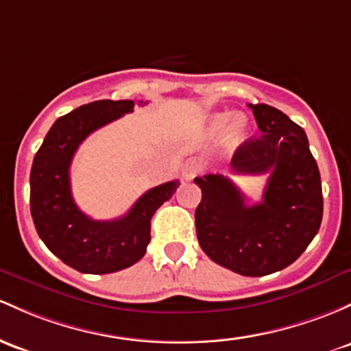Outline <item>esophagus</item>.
I'll use <instances>...</instances> for the list:
<instances>
[{
	"label": "esophagus",
	"instance_id": "esophagus-1",
	"mask_svg": "<svg viewBox=\"0 0 351 351\" xmlns=\"http://www.w3.org/2000/svg\"><path fill=\"white\" fill-rule=\"evenodd\" d=\"M198 173H199V167L196 165V161H193V160L186 161L183 169H182V176H183V180H186V182H191V180H193L195 176L198 175Z\"/></svg>",
	"mask_w": 351,
	"mask_h": 351
}]
</instances>
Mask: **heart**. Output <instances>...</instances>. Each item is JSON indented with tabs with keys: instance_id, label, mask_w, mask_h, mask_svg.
I'll use <instances>...</instances> for the list:
<instances>
[{
	"instance_id": "obj_1",
	"label": "heart",
	"mask_w": 351,
	"mask_h": 351,
	"mask_svg": "<svg viewBox=\"0 0 351 351\" xmlns=\"http://www.w3.org/2000/svg\"><path fill=\"white\" fill-rule=\"evenodd\" d=\"M248 118L245 114H233L232 111H221V113L211 114L206 119L203 132L208 138L215 140L225 133L226 148L234 149L245 141L248 134Z\"/></svg>"
}]
</instances>
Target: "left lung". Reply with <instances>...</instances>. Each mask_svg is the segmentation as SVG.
<instances>
[{
  "instance_id": "8db88e82",
  "label": "left lung",
  "mask_w": 351,
  "mask_h": 351,
  "mask_svg": "<svg viewBox=\"0 0 351 351\" xmlns=\"http://www.w3.org/2000/svg\"><path fill=\"white\" fill-rule=\"evenodd\" d=\"M261 134L238 146L233 173H269L263 199L245 196L223 175L195 178L202 202L195 211L196 237L215 263L243 276L287 268L318 233L323 217L318 165L302 126L268 105H248Z\"/></svg>"
}]
</instances>
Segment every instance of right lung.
I'll use <instances>...</instances> for the list:
<instances>
[{"label": "right lung", "mask_w": 351, "mask_h": 351, "mask_svg": "<svg viewBox=\"0 0 351 351\" xmlns=\"http://www.w3.org/2000/svg\"><path fill=\"white\" fill-rule=\"evenodd\" d=\"M132 99H101L58 118L34 155L29 205L36 232L53 255L90 275H106L141 260L149 243L155 211L171 198L180 182L152 188L125 217L98 221L84 215L71 195L69 167L78 146L95 130L132 113Z\"/></svg>", "instance_id": "right-lung-1"}]
</instances>
